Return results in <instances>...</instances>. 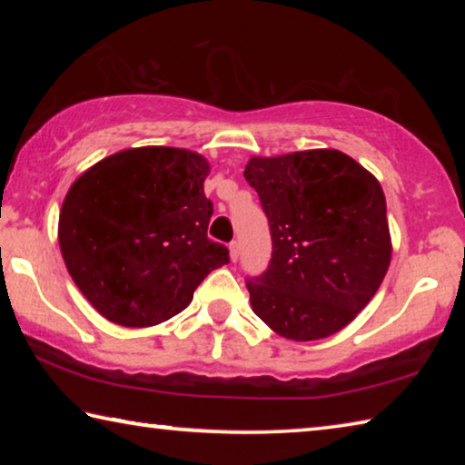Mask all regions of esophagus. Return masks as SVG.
I'll return each mask as SVG.
<instances>
[{
  "instance_id": "1",
  "label": "esophagus",
  "mask_w": 465,
  "mask_h": 465,
  "mask_svg": "<svg viewBox=\"0 0 465 465\" xmlns=\"http://www.w3.org/2000/svg\"><path fill=\"white\" fill-rule=\"evenodd\" d=\"M230 258H232V262H238V258H240V242H232L230 243Z\"/></svg>"
}]
</instances>
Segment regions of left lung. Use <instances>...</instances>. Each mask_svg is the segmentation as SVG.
<instances>
[{"instance_id": "left-lung-1", "label": "left lung", "mask_w": 465, "mask_h": 465, "mask_svg": "<svg viewBox=\"0 0 465 465\" xmlns=\"http://www.w3.org/2000/svg\"><path fill=\"white\" fill-rule=\"evenodd\" d=\"M243 176L261 196L272 235L269 269L246 282L252 310L295 342L349 326L390 269L381 184L338 149L254 155Z\"/></svg>"}]
</instances>
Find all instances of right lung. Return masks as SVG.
Segmentation results:
<instances>
[{
  "mask_svg": "<svg viewBox=\"0 0 465 465\" xmlns=\"http://www.w3.org/2000/svg\"><path fill=\"white\" fill-rule=\"evenodd\" d=\"M207 157L180 147H131L75 180L59 213V246L77 289L108 322L145 328L193 302L230 262L207 238L213 203Z\"/></svg>",
  "mask_w": 465,
  "mask_h": 465,
  "instance_id": "1",
  "label": "right lung"
}]
</instances>
